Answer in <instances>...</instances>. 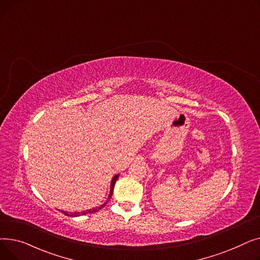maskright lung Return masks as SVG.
Returning <instances> with one entry per match:
<instances>
[{
    "mask_svg": "<svg viewBox=\"0 0 260 260\" xmlns=\"http://www.w3.org/2000/svg\"><path fill=\"white\" fill-rule=\"evenodd\" d=\"M119 178V174L114 176V178L112 179L111 181V189H109V195H108V198L107 200H109L112 198V195H113V192H114V186H115V183L117 181V179ZM106 204V202H104V204H102V206L100 207H97V208H92V209H89V210H85V211H81V212H66V211H62V210H59L61 211L64 215L66 216H70V217H78V216H82V215H86V214H91V213H95L97 211L101 210L104 206Z\"/></svg>",
    "mask_w": 260,
    "mask_h": 260,
    "instance_id": "add662e5",
    "label": "right lung"
}]
</instances>
